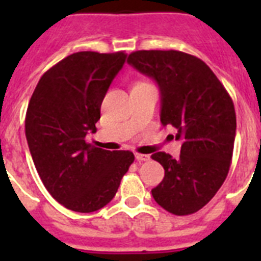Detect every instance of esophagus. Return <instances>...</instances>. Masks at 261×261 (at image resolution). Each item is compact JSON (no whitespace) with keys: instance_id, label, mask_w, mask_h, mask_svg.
Returning <instances> with one entry per match:
<instances>
[{"instance_id":"1","label":"esophagus","mask_w":261,"mask_h":261,"mask_svg":"<svg viewBox=\"0 0 261 261\" xmlns=\"http://www.w3.org/2000/svg\"><path fill=\"white\" fill-rule=\"evenodd\" d=\"M135 159H137V161H149V160H150V155L141 154V153H135Z\"/></svg>"}]
</instances>
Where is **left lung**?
Here are the masks:
<instances>
[{
    "instance_id": "1",
    "label": "left lung",
    "mask_w": 261,
    "mask_h": 261,
    "mask_svg": "<svg viewBox=\"0 0 261 261\" xmlns=\"http://www.w3.org/2000/svg\"><path fill=\"white\" fill-rule=\"evenodd\" d=\"M127 62L155 80L161 90V123L181 141L178 159L151 154L165 176L151 195L174 215H190L214 198L233 157L236 111L230 94L202 59L176 50H141Z\"/></svg>"
}]
</instances>
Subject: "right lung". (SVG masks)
<instances>
[{"label":"right lung","mask_w":261,"mask_h":261,"mask_svg":"<svg viewBox=\"0 0 261 261\" xmlns=\"http://www.w3.org/2000/svg\"><path fill=\"white\" fill-rule=\"evenodd\" d=\"M124 51H80L39 80L25 115V137L43 184L79 213L108 204L134 163L130 150L110 151L85 141L96 133L102 98L126 62Z\"/></svg>","instance_id":"right-lung-1"}]
</instances>
